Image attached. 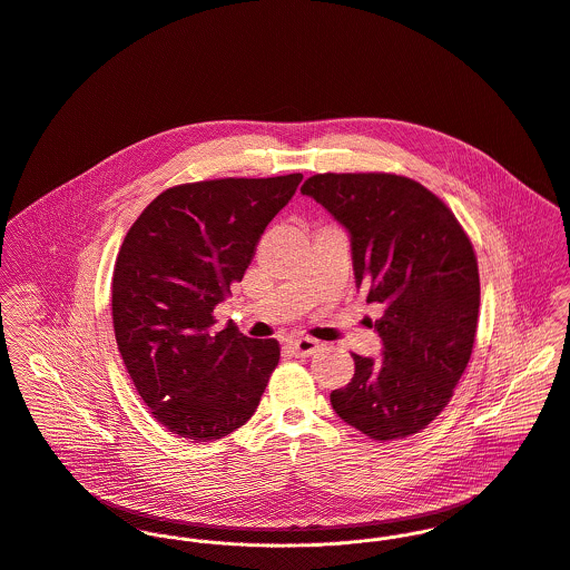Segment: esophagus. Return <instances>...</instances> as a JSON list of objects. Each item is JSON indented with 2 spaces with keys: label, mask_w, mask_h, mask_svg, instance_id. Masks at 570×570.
<instances>
[{
  "label": "esophagus",
  "mask_w": 570,
  "mask_h": 570,
  "mask_svg": "<svg viewBox=\"0 0 570 570\" xmlns=\"http://www.w3.org/2000/svg\"><path fill=\"white\" fill-rule=\"evenodd\" d=\"M316 341L313 338H306V336H302V338H291L288 341V352L293 354V356H297V358H306V356H313L316 352Z\"/></svg>",
  "instance_id": "esophagus-1"
}]
</instances>
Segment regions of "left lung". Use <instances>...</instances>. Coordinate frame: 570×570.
I'll list each match as a JSON object with an SVG mask.
<instances>
[{
  "instance_id": "left-lung-1",
  "label": "left lung",
  "mask_w": 570,
  "mask_h": 570,
  "mask_svg": "<svg viewBox=\"0 0 570 570\" xmlns=\"http://www.w3.org/2000/svg\"><path fill=\"white\" fill-rule=\"evenodd\" d=\"M302 191L352 238L356 286L382 306V358L352 354V382L330 393L336 415L376 442L424 431L472 356L479 264L456 216L422 184L389 173H325Z\"/></svg>"
}]
</instances>
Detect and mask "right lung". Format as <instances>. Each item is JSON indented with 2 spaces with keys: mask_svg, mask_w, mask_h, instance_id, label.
Masks as SVG:
<instances>
[{
  "mask_svg": "<svg viewBox=\"0 0 570 570\" xmlns=\"http://www.w3.org/2000/svg\"><path fill=\"white\" fill-rule=\"evenodd\" d=\"M302 179L175 186L128 229L111 284L116 341L139 397L179 438L212 442L247 424L279 363L275 338L216 327L214 308Z\"/></svg>",
  "mask_w": 570,
  "mask_h": 570,
  "instance_id": "right-lung-1",
  "label": "right lung"
}]
</instances>
